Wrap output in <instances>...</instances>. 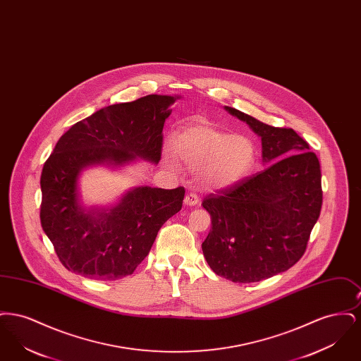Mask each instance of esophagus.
Here are the masks:
<instances>
[{
    "instance_id": "1",
    "label": "esophagus",
    "mask_w": 361,
    "mask_h": 361,
    "mask_svg": "<svg viewBox=\"0 0 361 361\" xmlns=\"http://www.w3.org/2000/svg\"><path fill=\"white\" fill-rule=\"evenodd\" d=\"M199 203V197L196 196V195H193V193H189L185 196V199H184V204L185 206H196Z\"/></svg>"
}]
</instances>
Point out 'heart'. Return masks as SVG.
<instances>
[{"mask_svg": "<svg viewBox=\"0 0 361 361\" xmlns=\"http://www.w3.org/2000/svg\"><path fill=\"white\" fill-rule=\"evenodd\" d=\"M174 154L190 169L202 187L222 190L246 177L256 164L255 142L246 135L218 128L211 123H199L173 137ZM169 166L178 168L172 152L165 154Z\"/></svg>", "mask_w": 361, "mask_h": 361, "instance_id": "b5f03b06", "label": "heart"}]
</instances>
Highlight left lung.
Returning <instances> with one entry per match:
<instances>
[{"mask_svg":"<svg viewBox=\"0 0 361 361\" xmlns=\"http://www.w3.org/2000/svg\"><path fill=\"white\" fill-rule=\"evenodd\" d=\"M224 109L261 137L267 168L203 200L212 227L202 249L216 275L255 283L286 272L303 256L322 207L321 166L292 128Z\"/></svg>","mask_w":361,"mask_h":361,"instance_id":"obj_1","label":"left lung"}]
</instances>
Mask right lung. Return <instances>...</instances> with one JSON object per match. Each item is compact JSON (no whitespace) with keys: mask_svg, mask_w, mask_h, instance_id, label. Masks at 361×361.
<instances>
[{"mask_svg":"<svg viewBox=\"0 0 361 361\" xmlns=\"http://www.w3.org/2000/svg\"><path fill=\"white\" fill-rule=\"evenodd\" d=\"M180 97L149 94L114 104L59 137L42 171L40 222L66 269L94 280L131 275L162 224L181 209L183 187H134L115 204L87 207L78 185L93 166L115 171L139 159L158 164L164 123Z\"/></svg>","mask_w":361,"mask_h":361,"instance_id":"add662e5","label":"right lung"}]
</instances>
